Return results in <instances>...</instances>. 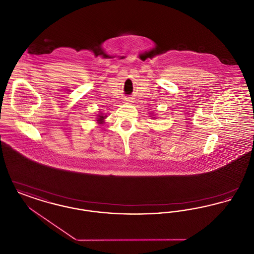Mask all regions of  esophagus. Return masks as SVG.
<instances>
[{"label": "esophagus", "mask_w": 254, "mask_h": 254, "mask_svg": "<svg viewBox=\"0 0 254 254\" xmlns=\"http://www.w3.org/2000/svg\"><path fill=\"white\" fill-rule=\"evenodd\" d=\"M124 101H125V103H131V102H132L129 98H126Z\"/></svg>", "instance_id": "esophagus-1"}]
</instances>
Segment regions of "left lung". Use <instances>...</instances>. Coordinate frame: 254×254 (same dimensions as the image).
Here are the masks:
<instances>
[{
  "instance_id": "1",
  "label": "left lung",
  "mask_w": 254,
  "mask_h": 254,
  "mask_svg": "<svg viewBox=\"0 0 254 254\" xmlns=\"http://www.w3.org/2000/svg\"><path fill=\"white\" fill-rule=\"evenodd\" d=\"M154 118H155V117H154Z\"/></svg>"
}]
</instances>
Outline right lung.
<instances>
[{"label":"right lung","mask_w":254,"mask_h":254,"mask_svg":"<svg viewBox=\"0 0 254 254\" xmlns=\"http://www.w3.org/2000/svg\"><path fill=\"white\" fill-rule=\"evenodd\" d=\"M106 117H107L106 115L104 116L103 114H99V115H98V118H97V122H98L99 124H103V122H104V119H105Z\"/></svg>","instance_id":"obj_1"}]
</instances>
